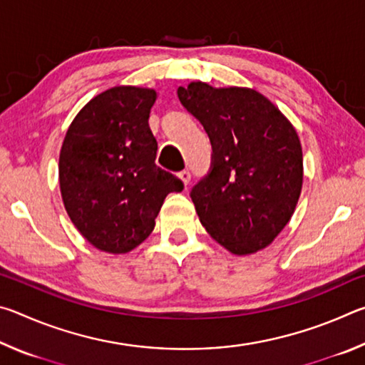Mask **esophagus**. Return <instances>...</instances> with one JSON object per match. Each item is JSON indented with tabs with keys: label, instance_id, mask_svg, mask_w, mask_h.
Returning <instances> with one entry per match:
<instances>
[{
	"label": "esophagus",
	"instance_id": "34e87169",
	"mask_svg": "<svg viewBox=\"0 0 365 365\" xmlns=\"http://www.w3.org/2000/svg\"><path fill=\"white\" fill-rule=\"evenodd\" d=\"M178 177H180V180L183 182V185L185 187H187V185L190 183V178H191V175H190V170L188 169H185V170H182L180 174H178Z\"/></svg>",
	"mask_w": 365,
	"mask_h": 365
}]
</instances>
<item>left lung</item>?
Returning <instances> with one entry per match:
<instances>
[{
    "instance_id": "obj_1",
    "label": "left lung",
    "mask_w": 365,
    "mask_h": 365,
    "mask_svg": "<svg viewBox=\"0 0 365 365\" xmlns=\"http://www.w3.org/2000/svg\"><path fill=\"white\" fill-rule=\"evenodd\" d=\"M177 93L212 145V169L190 195L202 227L232 255L264 250L292 219L301 195L294 127L252 88L191 82Z\"/></svg>"
}]
</instances>
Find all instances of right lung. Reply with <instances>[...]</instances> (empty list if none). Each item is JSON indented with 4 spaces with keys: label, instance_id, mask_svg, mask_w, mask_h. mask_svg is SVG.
<instances>
[{
    "label": "right lung",
    "instance_id": "add662e5",
    "mask_svg": "<svg viewBox=\"0 0 365 365\" xmlns=\"http://www.w3.org/2000/svg\"><path fill=\"white\" fill-rule=\"evenodd\" d=\"M153 88L120 85L96 95L67 128L59 187L72 224L95 248L123 255L150 237L180 178L158 168L150 128Z\"/></svg>",
    "mask_w": 365,
    "mask_h": 365
}]
</instances>
